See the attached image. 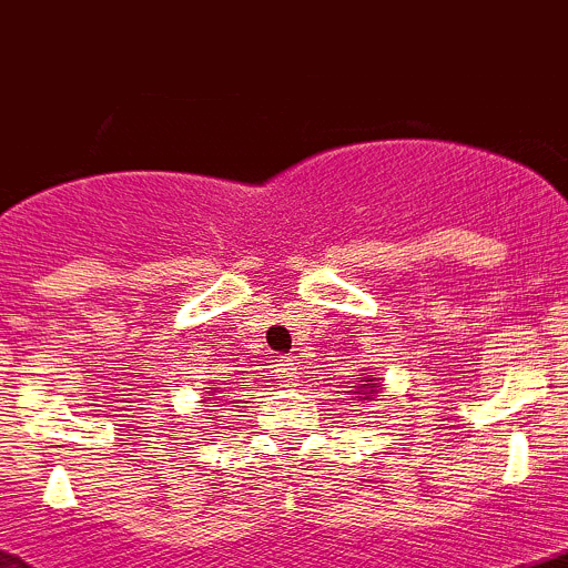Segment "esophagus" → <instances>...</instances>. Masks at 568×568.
Returning <instances> with one entry per match:
<instances>
[{
	"instance_id": "esophagus-1",
	"label": "esophagus",
	"mask_w": 568,
	"mask_h": 568,
	"mask_svg": "<svg viewBox=\"0 0 568 568\" xmlns=\"http://www.w3.org/2000/svg\"><path fill=\"white\" fill-rule=\"evenodd\" d=\"M274 367H277V375H280V378H291V373H294V367H291L288 358H285V356H280V358H277V364H274Z\"/></svg>"
}]
</instances>
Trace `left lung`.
<instances>
[{
    "instance_id": "8db88e82",
    "label": "left lung",
    "mask_w": 568,
    "mask_h": 568,
    "mask_svg": "<svg viewBox=\"0 0 568 568\" xmlns=\"http://www.w3.org/2000/svg\"><path fill=\"white\" fill-rule=\"evenodd\" d=\"M358 395H364V400H373V395H378V386H375V378H367V384L358 386Z\"/></svg>"
}]
</instances>
